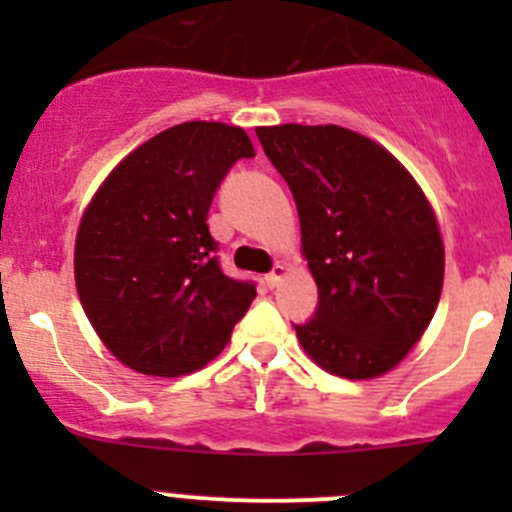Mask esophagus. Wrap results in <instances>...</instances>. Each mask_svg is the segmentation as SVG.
I'll list each match as a JSON object with an SVG mask.
<instances>
[{"mask_svg":"<svg viewBox=\"0 0 512 512\" xmlns=\"http://www.w3.org/2000/svg\"><path fill=\"white\" fill-rule=\"evenodd\" d=\"M282 277H285V265H275L272 267V272L270 275H265V282H267V287H277L282 282Z\"/></svg>","mask_w":512,"mask_h":512,"instance_id":"esophagus-1","label":"esophagus"}]
</instances>
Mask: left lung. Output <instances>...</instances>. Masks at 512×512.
I'll use <instances>...</instances> for the list:
<instances>
[{"mask_svg": "<svg viewBox=\"0 0 512 512\" xmlns=\"http://www.w3.org/2000/svg\"><path fill=\"white\" fill-rule=\"evenodd\" d=\"M287 180L302 250L319 289L312 319L294 324L329 374L374 379L421 339L443 287L436 215L389 151L342 126L257 128Z\"/></svg>", "mask_w": 512, "mask_h": 512, "instance_id": "8db88e82", "label": "left lung"}]
</instances>
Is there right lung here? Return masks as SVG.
<instances>
[{
	"mask_svg": "<svg viewBox=\"0 0 512 512\" xmlns=\"http://www.w3.org/2000/svg\"><path fill=\"white\" fill-rule=\"evenodd\" d=\"M252 143L237 126L190 121L123 158L76 235L81 307L116 359L180 376L215 359L257 297L223 272L208 210Z\"/></svg>",
	"mask_w": 512,
	"mask_h": 512,
	"instance_id": "obj_1",
	"label": "right lung"
}]
</instances>
